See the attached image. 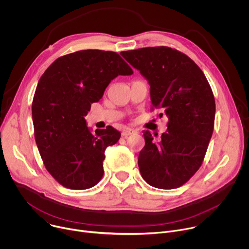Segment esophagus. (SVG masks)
I'll return each mask as SVG.
<instances>
[{
	"label": "esophagus",
	"instance_id": "esophagus-1",
	"mask_svg": "<svg viewBox=\"0 0 249 249\" xmlns=\"http://www.w3.org/2000/svg\"><path fill=\"white\" fill-rule=\"evenodd\" d=\"M136 133H137V131H136V130H134V129H131V128H125V129L122 131V136H123V137H125V138H127L128 136L133 135V134H136Z\"/></svg>",
	"mask_w": 249,
	"mask_h": 249
}]
</instances>
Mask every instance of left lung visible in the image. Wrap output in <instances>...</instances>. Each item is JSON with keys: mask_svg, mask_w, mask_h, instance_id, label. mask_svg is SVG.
I'll list each match as a JSON object with an SVG mask.
<instances>
[{"mask_svg": "<svg viewBox=\"0 0 249 249\" xmlns=\"http://www.w3.org/2000/svg\"><path fill=\"white\" fill-rule=\"evenodd\" d=\"M120 54L149 82L153 107L168 118L160 138L143 132L141 175L156 188L179 187L201 166L214 130L216 104L211 87L195 62L175 49L147 47Z\"/></svg>", "mask_w": 249, "mask_h": 249, "instance_id": "left-lung-1", "label": "left lung"}]
</instances>
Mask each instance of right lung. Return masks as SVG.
I'll use <instances>...</instances> for the list:
<instances>
[{
    "label": "right lung",
    "instance_id": "right-lung-1",
    "mask_svg": "<svg viewBox=\"0 0 249 249\" xmlns=\"http://www.w3.org/2000/svg\"><path fill=\"white\" fill-rule=\"evenodd\" d=\"M132 74L119 54L89 49L58 58L41 76L31 109L35 142L61 185L83 190L102 178L104 152L121 134L107 126L93 135L85 116L113 79Z\"/></svg>",
    "mask_w": 249,
    "mask_h": 249
}]
</instances>
